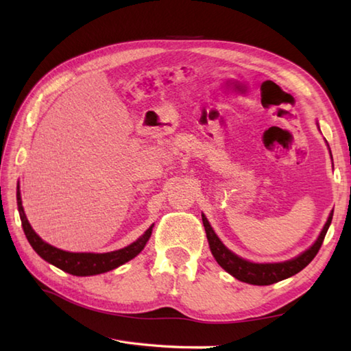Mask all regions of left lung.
<instances>
[{"mask_svg":"<svg viewBox=\"0 0 351 351\" xmlns=\"http://www.w3.org/2000/svg\"><path fill=\"white\" fill-rule=\"evenodd\" d=\"M317 126H318V122H317ZM332 217H333V211H330L329 217H327L322 232H319V235L317 237L314 244L309 245V247L304 252H302L300 255L287 261H280V263H253V261L238 256L237 253L228 249L219 238V235L215 234V230L210 225V221H208L206 215L202 213V221L205 226L208 244H210V250L213 253V256L215 258V261H217V264L230 276H234L235 279L250 283V285H271V283L288 279L291 276L302 271L303 268L315 258L319 247H322L323 240L327 234V229H329L332 223Z\"/></svg>","mask_w":351,"mask_h":351,"instance_id":"obj_1","label":"left lung"}]
</instances>
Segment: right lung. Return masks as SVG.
I'll use <instances>...</instances> for the list:
<instances>
[{
  "instance_id": "add662e5",
  "label": "right lung",
  "mask_w": 351,
  "mask_h": 351,
  "mask_svg": "<svg viewBox=\"0 0 351 351\" xmlns=\"http://www.w3.org/2000/svg\"><path fill=\"white\" fill-rule=\"evenodd\" d=\"M16 200H18V211L22 221V229L27 237L28 243L32 244L34 252L47 263L56 265L60 270L73 274V276H95L101 273H107L110 270L123 265L132 258H136L138 253L145 249L146 243L152 235L154 225L149 226L145 234L138 237L136 241L126 245L123 249L106 252V253H93V252H66L62 249H57L54 245L43 241L42 238L34 232V229L29 225V221L25 215L24 206H22V197H21V187L18 182L16 189Z\"/></svg>"
}]
</instances>
